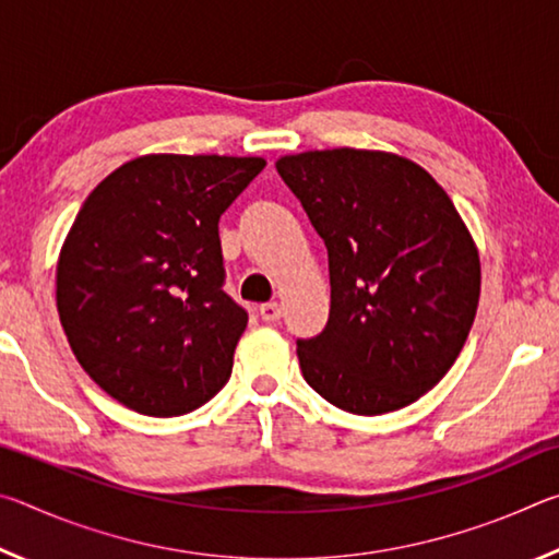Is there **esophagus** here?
Masks as SVG:
<instances>
[{
  "label": "esophagus",
  "mask_w": 559,
  "mask_h": 559,
  "mask_svg": "<svg viewBox=\"0 0 559 559\" xmlns=\"http://www.w3.org/2000/svg\"><path fill=\"white\" fill-rule=\"evenodd\" d=\"M259 313L263 320H266V323H276V320L283 316V310L278 302H263V306L259 308Z\"/></svg>",
  "instance_id": "34e87169"
}]
</instances>
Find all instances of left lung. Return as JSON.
I'll return each instance as SVG.
<instances>
[{
  "label": "left lung",
  "mask_w": 559,
  "mask_h": 559,
  "mask_svg": "<svg viewBox=\"0 0 559 559\" xmlns=\"http://www.w3.org/2000/svg\"><path fill=\"white\" fill-rule=\"evenodd\" d=\"M276 169L328 249V323L296 340L306 382L349 414L416 402L456 362L478 308L480 261L456 206L390 153L313 150Z\"/></svg>",
  "instance_id": "left-lung-1"
}]
</instances>
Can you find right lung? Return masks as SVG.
Here are the masks:
<instances>
[{
    "label": "right lung",
    "mask_w": 559,
    "mask_h": 559,
    "mask_svg": "<svg viewBox=\"0 0 559 559\" xmlns=\"http://www.w3.org/2000/svg\"><path fill=\"white\" fill-rule=\"evenodd\" d=\"M261 157L145 155L83 202L56 306L83 370L147 416L200 409L229 382L249 313L224 290L219 219Z\"/></svg>",
    "instance_id": "obj_1"
}]
</instances>
